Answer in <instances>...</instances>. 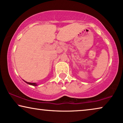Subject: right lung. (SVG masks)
Masks as SVG:
<instances>
[{"label":"right lung","instance_id":"add662e5","mask_svg":"<svg viewBox=\"0 0 123 123\" xmlns=\"http://www.w3.org/2000/svg\"><path fill=\"white\" fill-rule=\"evenodd\" d=\"M25 81V82H26V83H27V84H29V85L35 86H38V85L36 84V83H31V82H26V81Z\"/></svg>","mask_w":123,"mask_h":123}]
</instances>
